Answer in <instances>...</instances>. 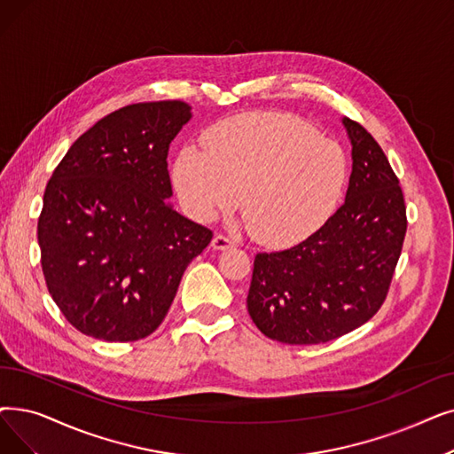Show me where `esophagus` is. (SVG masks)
I'll use <instances>...</instances> for the list:
<instances>
[{
	"instance_id": "esophagus-1",
	"label": "esophagus",
	"mask_w": 454,
	"mask_h": 454,
	"mask_svg": "<svg viewBox=\"0 0 454 454\" xmlns=\"http://www.w3.org/2000/svg\"><path fill=\"white\" fill-rule=\"evenodd\" d=\"M211 247H213L215 250H226V248L235 247V241H233V239H230V238H226V235L219 233V235H215V238H213Z\"/></svg>"
}]
</instances>
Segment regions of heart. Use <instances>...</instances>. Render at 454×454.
<instances>
[{
  "instance_id": "heart-1",
  "label": "heart",
  "mask_w": 454,
  "mask_h": 454,
  "mask_svg": "<svg viewBox=\"0 0 454 454\" xmlns=\"http://www.w3.org/2000/svg\"><path fill=\"white\" fill-rule=\"evenodd\" d=\"M187 146L172 180L191 219L209 223L239 204L255 239L269 247L299 243L336 207L347 178L341 148L297 116L247 113Z\"/></svg>"
}]
</instances>
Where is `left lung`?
I'll return each instance as SVG.
<instances>
[{"mask_svg": "<svg viewBox=\"0 0 454 454\" xmlns=\"http://www.w3.org/2000/svg\"><path fill=\"white\" fill-rule=\"evenodd\" d=\"M343 124L352 145L345 204L302 243L254 260L248 313L280 343H326L367 323L386 301L403 250L399 178L362 124Z\"/></svg>", "mask_w": 454, "mask_h": 454, "instance_id": "obj_1", "label": "left lung"}]
</instances>
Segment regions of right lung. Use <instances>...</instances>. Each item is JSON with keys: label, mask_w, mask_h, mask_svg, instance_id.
I'll use <instances>...</instances> for the list:
<instances>
[{"label": "right lung", "mask_w": 454, "mask_h": 454, "mask_svg": "<svg viewBox=\"0 0 454 454\" xmlns=\"http://www.w3.org/2000/svg\"><path fill=\"white\" fill-rule=\"evenodd\" d=\"M180 100L131 104L98 121L53 170L38 216L44 280L85 336L137 341L165 319L213 231L168 202V146L189 122Z\"/></svg>", "instance_id": "right-lung-1"}]
</instances>
